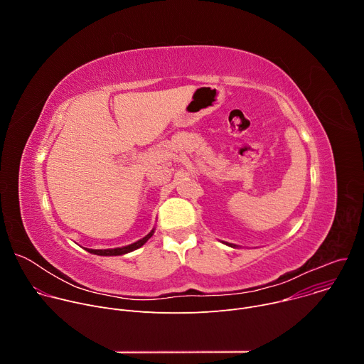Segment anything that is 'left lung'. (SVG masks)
Returning a JSON list of instances; mask_svg holds the SVG:
<instances>
[{"mask_svg":"<svg viewBox=\"0 0 364 364\" xmlns=\"http://www.w3.org/2000/svg\"><path fill=\"white\" fill-rule=\"evenodd\" d=\"M226 245H229V246H232V247H236V245H233V243H226Z\"/></svg>","mask_w":364,"mask_h":364,"instance_id":"left-lung-1","label":"left lung"}]
</instances>
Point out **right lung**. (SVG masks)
Segmentation results:
<instances>
[{"mask_svg":"<svg viewBox=\"0 0 364 364\" xmlns=\"http://www.w3.org/2000/svg\"><path fill=\"white\" fill-rule=\"evenodd\" d=\"M154 235V229L146 235L144 236L142 239L136 240L135 243H131L128 246H122V247H115V249H87V252L93 253V255H99V256H119V255H125V253H129L132 250H136L138 247H141L144 243H146V240Z\"/></svg>","mask_w":364,"mask_h":364,"instance_id":"add662e5","label":"right lung"}]
</instances>
